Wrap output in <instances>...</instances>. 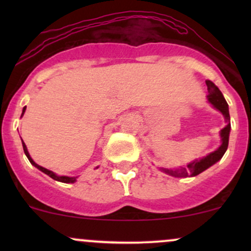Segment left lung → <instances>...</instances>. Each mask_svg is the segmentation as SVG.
I'll list each match as a JSON object with an SVG mask.
<instances>
[{
  "label": "left lung",
  "instance_id": "obj_1",
  "mask_svg": "<svg viewBox=\"0 0 251 251\" xmlns=\"http://www.w3.org/2000/svg\"><path fill=\"white\" fill-rule=\"evenodd\" d=\"M206 87H208V96L206 99L210 105L212 107L220 111L223 114L224 119H226V125L221 129L220 137H221V145L218 146V149H216L214 152H210L209 154H206L205 157L201 158V159H195L192 162H190L186 168H179V169H165L160 168V171H163L164 174L172 176L176 178H186V177H195V176L201 174L203 171H205L206 169H209L210 166H212L216 164L218 160L222 159L224 153H226L227 145H229V134L230 129H231V125H230V114H229V106L227 102L224 99L222 92L218 89L217 86L214 82H211L210 80H206Z\"/></svg>",
  "mask_w": 251,
  "mask_h": 251
}]
</instances>
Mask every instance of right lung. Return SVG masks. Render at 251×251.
<instances>
[{"label": "right lung", "mask_w": 251, "mask_h": 251, "mask_svg": "<svg viewBox=\"0 0 251 251\" xmlns=\"http://www.w3.org/2000/svg\"><path fill=\"white\" fill-rule=\"evenodd\" d=\"M25 112V107H24V109H22V114H21V117H24ZM21 140H22V139H21ZM22 146H24V151H25V155H27L28 160H29L31 165L35 166L36 169H39L40 171H42V172H43V174H46L47 176H50V178H53L54 180L61 181V183H67V184H68V183H75V181H76V178H77V177H68V176H59V175H56L55 172L50 171V170L45 169V168H42V166H40L39 164H36L35 162H34L33 158L30 157L29 152H28L27 146H25V144L24 140H22Z\"/></svg>", "instance_id": "right-lung-1"}]
</instances>
